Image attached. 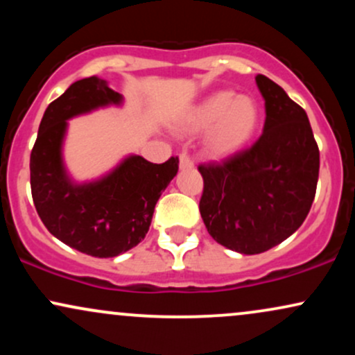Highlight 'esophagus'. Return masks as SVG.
<instances>
[{"instance_id": "obj_1", "label": "esophagus", "mask_w": 355, "mask_h": 355, "mask_svg": "<svg viewBox=\"0 0 355 355\" xmlns=\"http://www.w3.org/2000/svg\"><path fill=\"white\" fill-rule=\"evenodd\" d=\"M178 165H180L182 170L193 168V160H191V158L187 153H182L180 158H178Z\"/></svg>"}]
</instances>
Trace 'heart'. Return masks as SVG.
Returning a JSON list of instances; mask_svg holds the SVG:
<instances>
[{
	"label": "heart",
	"mask_w": 355,
	"mask_h": 355,
	"mask_svg": "<svg viewBox=\"0 0 355 355\" xmlns=\"http://www.w3.org/2000/svg\"><path fill=\"white\" fill-rule=\"evenodd\" d=\"M259 123V107L250 96H237L229 89L211 93L191 105L178 118V130L207 133V150L217 158L237 153L254 135Z\"/></svg>",
	"instance_id": "obj_1"
}]
</instances>
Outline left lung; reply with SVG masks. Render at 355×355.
Listing matches in <instances>:
<instances>
[{
    "mask_svg": "<svg viewBox=\"0 0 355 355\" xmlns=\"http://www.w3.org/2000/svg\"><path fill=\"white\" fill-rule=\"evenodd\" d=\"M255 81L266 100L262 135L250 148L198 166L207 230L243 255L279 245L302 225L319 178V146L305 110L267 76Z\"/></svg>",
    "mask_w": 355,
    "mask_h": 355,
    "instance_id": "8db88e82",
    "label": "left lung"
}]
</instances>
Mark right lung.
<instances>
[{"label":"right lung","instance_id":"obj_1","mask_svg":"<svg viewBox=\"0 0 355 355\" xmlns=\"http://www.w3.org/2000/svg\"><path fill=\"white\" fill-rule=\"evenodd\" d=\"M123 96L108 81H75L48 105L30 158L31 195L51 235L92 257H116L137 247L152 223L153 210L178 172V158L152 164L128 155L108 173L76 182L63 160L68 120L105 107H121Z\"/></svg>","mask_w":355,"mask_h":355}]
</instances>
